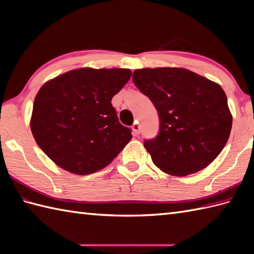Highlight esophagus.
<instances>
[{
	"mask_svg": "<svg viewBox=\"0 0 254 254\" xmlns=\"http://www.w3.org/2000/svg\"><path fill=\"white\" fill-rule=\"evenodd\" d=\"M132 130H133L134 135H137V134H139V132H141V127H139L138 123H134L132 127Z\"/></svg>",
	"mask_w": 254,
	"mask_h": 254,
	"instance_id": "esophagus-1",
	"label": "esophagus"
}]
</instances>
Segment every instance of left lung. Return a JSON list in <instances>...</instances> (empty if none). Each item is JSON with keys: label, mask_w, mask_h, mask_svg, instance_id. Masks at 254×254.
Listing matches in <instances>:
<instances>
[{"label": "left lung", "mask_w": 254, "mask_h": 254, "mask_svg": "<svg viewBox=\"0 0 254 254\" xmlns=\"http://www.w3.org/2000/svg\"><path fill=\"white\" fill-rule=\"evenodd\" d=\"M132 79L159 116V134L144 143L155 166L185 177L217 157L233 126L227 97L217 83L182 67L139 68Z\"/></svg>", "instance_id": "1"}]
</instances>
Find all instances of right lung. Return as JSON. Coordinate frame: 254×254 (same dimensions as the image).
I'll list each match as a JSON object with an SVG mask.
<instances>
[{
    "mask_svg": "<svg viewBox=\"0 0 254 254\" xmlns=\"http://www.w3.org/2000/svg\"><path fill=\"white\" fill-rule=\"evenodd\" d=\"M131 75L128 68L82 67L48 80L38 91L30 119L38 146L75 175L107 167L132 138L111 105Z\"/></svg>",
    "mask_w": 254,
    "mask_h": 254,
    "instance_id": "add662e5",
    "label": "right lung"
}]
</instances>
